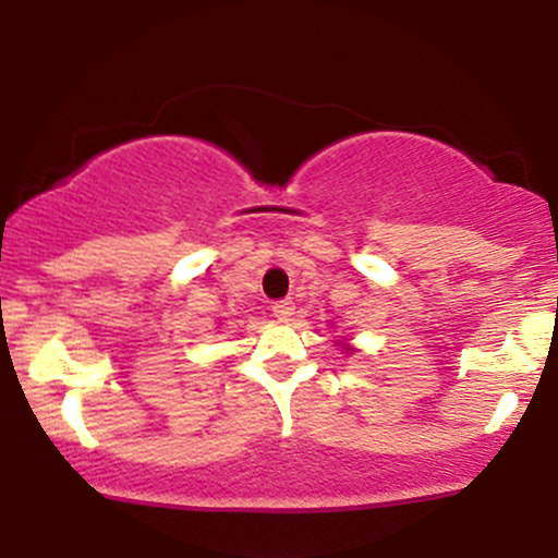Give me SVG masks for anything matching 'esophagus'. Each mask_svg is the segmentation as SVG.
<instances>
[{
	"instance_id": "esophagus-1",
	"label": "esophagus",
	"mask_w": 558,
	"mask_h": 558,
	"mask_svg": "<svg viewBox=\"0 0 558 558\" xmlns=\"http://www.w3.org/2000/svg\"><path fill=\"white\" fill-rule=\"evenodd\" d=\"M293 310H296V306H293L291 299H280L272 304V315L278 317L280 323H288V319L293 317Z\"/></svg>"
}]
</instances>
